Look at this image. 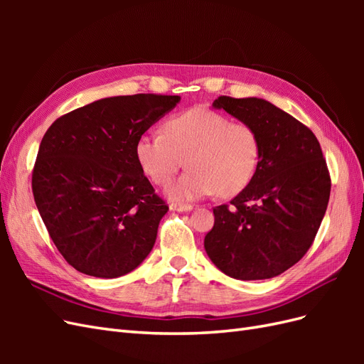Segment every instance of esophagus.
<instances>
[{"label": "esophagus", "mask_w": 364, "mask_h": 364, "mask_svg": "<svg viewBox=\"0 0 364 364\" xmlns=\"http://www.w3.org/2000/svg\"><path fill=\"white\" fill-rule=\"evenodd\" d=\"M171 211H179V213H188L193 209V205L188 203H171L170 205Z\"/></svg>", "instance_id": "1"}]
</instances>
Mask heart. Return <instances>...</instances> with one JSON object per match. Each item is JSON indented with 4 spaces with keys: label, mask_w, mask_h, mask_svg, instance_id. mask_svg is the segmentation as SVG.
Masks as SVG:
<instances>
[{
    "label": "heart",
    "mask_w": 364,
    "mask_h": 364,
    "mask_svg": "<svg viewBox=\"0 0 364 364\" xmlns=\"http://www.w3.org/2000/svg\"><path fill=\"white\" fill-rule=\"evenodd\" d=\"M136 159L151 182L167 185L185 164L190 170L168 186L176 200L215 193L232 197L253 181L261 162L258 130L208 107H191L165 121L164 132L141 135Z\"/></svg>",
    "instance_id": "b5f03b06"
}]
</instances>
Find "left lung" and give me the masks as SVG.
<instances>
[{
	"instance_id": "1",
	"label": "left lung",
	"mask_w": 364,
	"mask_h": 364,
	"mask_svg": "<svg viewBox=\"0 0 364 364\" xmlns=\"http://www.w3.org/2000/svg\"><path fill=\"white\" fill-rule=\"evenodd\" d=\"M213 106L258 130L261 162L243 191L213 209L205 250L230 278L278 277L311 247L326 211L331 178L321 144L301 121L262 98L220 95Z\"/></svg>"
}]
</instances>
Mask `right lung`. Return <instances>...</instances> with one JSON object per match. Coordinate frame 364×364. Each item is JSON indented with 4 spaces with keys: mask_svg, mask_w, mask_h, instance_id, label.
I'll return each instance as SVG.
<instances>
[{
    "mask_svg": "<svg viewBox=\"0 0 364 364\" xmlns=\"http://www.w3.org/2000/svg\"><path fill=\"white\" fill-rule=\"evenodd\" d=\"M181 102L135 94L97 100L58 118L43 135L31 190L70 266L95 278L136 269L153 249L168 205L136 159V141Z\"/></svg>",
    "mask_w": 364,
    "mask_h": 364,
    "instance_id": "1",
    "label": "right lung"
}]
</instances>
